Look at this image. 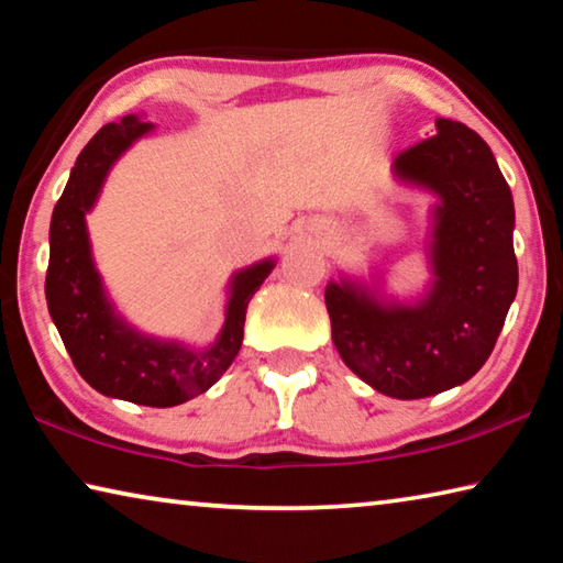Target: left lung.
<instances>
[{"label": "left lung", "instance_id": "obj_1", "mask_svg": "<svg viewBox=\"0 0 563 563\" xmlns=\"http://www.w3.org/2000/svg\"><path fill=\"white\" fill-rule=\"evenodd\" d=\"M395 176L440 198L430 258L434 280L412 305L379 302L365 285L330 283L332 342L362 383L419 399L479 373L517 298L514 201L492 148L460 121L395 158Z\"/></svg>", "mask_w": 563, "mask_h": 563}]
</instances>
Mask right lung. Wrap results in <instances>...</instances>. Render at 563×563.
Returning <instances> with one entry per match:
<instances>
[{
  "label": "right lung",
  "mask_w": 563,
  "mask_h": 563,
  "mask_svg": "<svg viewBox=\"0 0 563 563\" xmlns=\"http://www.w3.org/2000/svg\"><path fill=\"white\" fill-rule=\"evenodd\" d=\"M151 129L136 117H123L121 123H107L84 146L52 213L44 290L74 367L97 393L133 405L176 407L213 387L231 367L243 345L247 302L275 261H261L233 275L223 330L206 350L141 335L113 312L93 268L87 213L97 203L113 161Z\"/></svg>",
  "instance_id": "1"
}]
</instances>
